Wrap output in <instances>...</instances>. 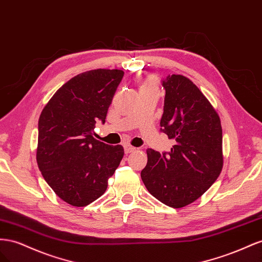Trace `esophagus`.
<instances>
[{"mask_svg":"<svg viewBox=\"0 0 262 262\" xmlns=\"http://www.w3.org/2000/svg\"><path fill=\"white\" fill-rule=\"evenodd\" d=\"M124 149H125V154H130V152L136 150V148L130 146V145H125V146H124Z\"/></svg>","mask_w":262,"mask_h":262,"instance_id":"34e87169","label":"esophagus"}]
</instances>
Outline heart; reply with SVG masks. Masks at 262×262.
<instances>
[{
	"label": "heart",
	"instance_id": "obj_1",
	"mask_svg": "<svg viewBox=\"0 0 262 262\" xmlns=\"http://www.w3.org/2000/svg\"><path fill=\"white\" fill-rule=\"evenodd\" d=\"M144 88H151V89H157V81H156V79L154 78V77H150V78H148L145 82H144V84L141 85V89H144Z\"/></svg>",
	"mask_w": 262,
	"mask_h": 262
}]
</instances>
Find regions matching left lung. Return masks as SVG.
Wrapping results in <instances>:
<instances>
[{
  "instance_id": "obj_1",
  "label": "left lung",
  "mask_w": 262,
  "mask_h": 262,
  "mask_svg": "<svg viewBox=\"0 0 262 262\" xmlns=\"http://www.w3.org/2000/svg\"><path fill=\"white\" fill-rule=\"evenodd\" d=\"M161 132L173 140L169 152L148 149L141 180L149 193L170 207L193 203L210 189L222 172L221 118L206 96L182 74H169Z\"/></svg>"
}]
</instances>
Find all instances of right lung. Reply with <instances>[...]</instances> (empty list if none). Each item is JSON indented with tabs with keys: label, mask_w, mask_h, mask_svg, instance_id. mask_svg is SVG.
<instances>
[{
	"label": "right lung",
	"mask_w": 262,
	"mask_h": 262,
	"mask_svg": "<svg viewBox=\"0 0 262 262\" xmlns=\"http://www.w3.org/2000/svg\"><path fill=\"white\" fill-rule=\"evenodd\" d=\"M123 76L118 69L79 73L41 111L37 164L50 188L72 206H85L103 195L123 159V146L94 138L95 123L105 122Z\"/></svg>",
	"instance_id": "right-lung-1"
}]
</instances>
